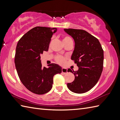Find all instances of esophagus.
<instances>
[{
    "mask_svg": "<svg viewBox=\"0 0 120 120\" xmlns=\"http://www.w3.org/2000/svg\"><path fill=\"white\" fill-rule=\"evenodd\" d=\"M62 72L64 74L68 73V70L66 68H62Z\"/></svg>",
    "mask_w": 120,
    "mask_h": 120,
    "instance_id": "obj_1",
    "label": "esophagus"
}]
</instances>
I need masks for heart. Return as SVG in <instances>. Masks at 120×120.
<instances>
[{"label": "heart", "mask_w": 120, "mask_h": 120, "mask_svg": "<svg viewBox=\"0 0 120 120\" xmlns=\"http://www.w3.org/2000/svg\"><path fill=\"white\" fill-rule=\"evenodd\" d=\"M72 41V40L70 37L64 36L63 37V43H64V44L69 41ZM52 41V40L51 41V42ZM65 60H66L65 57H63V56H60V55H57L55 57L56 61L60 64H64L65 62Z\"/></svg>", "instance_id": "b5f03b06"}]
</instances>
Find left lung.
Masks as SVG:
<instances>
[{
    "mask_svg": "<svg viewBox=\"0 0 120 120\" xmlns=\"http://www.w3.org/2000/svg\"><path fill=\"white\" fill-rule=\"evenodd\" d=\"M74 40L75 48L71 59L79 68L77 72L70 68L68 72L74 74L75 79L68 83L70 90L76 93L86 92L98 82L102 73L104 50L98 40L85 30L64 29Z\"/></svg>",
    "mask_w": 120,
    "mask_h": 120,
    "instance_id": "1",
    "label": "left lung"
}]
</instances>
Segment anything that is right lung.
<instances>
[{
    "label": "right lung",
    "mask_w": 120,
    "mask_h": 120,
    "mask_svg": "<svg viewBox=\"0 0 120 120\" xmlns=\"http://www.w3.org/2000/svg\"><path fill=\"white\" fill-rule=\"evenodd\" d=\"M56 28L35 27L25 34L18 42L15 56V64L21 82L28 90L39 95L52 88L55 75L62 72L58 64L51 63L42 67L41 54L47 52Z\"/></svg>",
    "instance_id": "add662e5"
}]
</instances>
